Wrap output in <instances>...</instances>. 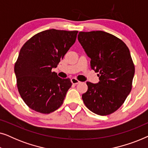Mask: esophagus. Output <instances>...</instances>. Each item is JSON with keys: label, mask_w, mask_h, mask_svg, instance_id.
Segmentation results:
<instances>
[{"label": "esophagus", "mask_w": 148, "mask_h": 148, "mask_svg": "<svg viewBox=\"0 0 148 148\" xmlns=\"http://www.w3.org/2000/svg\"><path fill=\"white\" fill-rule=\"evenodd\" d=\"M71 83H72L73 84L76 85V84H79L80 82H79V81L78 79H77L76 78H72V79H71Z\"/></svg>", "instance_id": "esophagus-1"}]
</instances>
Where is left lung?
<instances>
[{
    "instance_id": "left-lung-1",
    "label": "left lung",
    "mask_w": 148,
    "mask_h": 148,
    "mask_svg": "<svg viewBox=\"0 0 148 148\" xmlns=\"http://www.w3.org/2000/svg\"><path fill=\"white\" fill-rule=\"evenodd\" d=\"M78 40L91 58V69L98 73L100 79L98 84L87 82L83 101L95 114H112L132 89L135 66L129 48L119 38L102 31L80 32Z\"/></svg>"
}]
</instances>
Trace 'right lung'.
I'll use <instances>...</instances> for the list:
<instances>
[{"label":"right lung","instance_id":"add662e5","mask_svg":"<svg viewBox=\"0 0 148 148\" xmlns=\"http://www.w3.org/2000/svg\"><path fill=\"white\" fill-rule=\"evenodd\" d=\"M78 31L48 29L27 40L20 50L14 71L19 93L27 106L49 114L63 103L71 86L70 79H61L52 69L76 40Z\"/></svg>","mask_w":148,"mask_h":148}]
</instances>
